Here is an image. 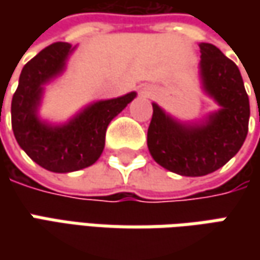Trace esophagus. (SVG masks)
<instances>
[{"label":"esophagus","mask_w":260,"mask_h":260,"mask_svg":"<svg viewBox=\"0 0 260 260\" xmlns=\"http://www.w3.org/2000/svg\"><path fill=\"white\" fill-rule=\"evenodd\" d=\"M142 94H143V95H147V96H149V95L152 94V92H150V91H149L147 88H143V89H142Z\"/></svg>","instance_id":"obj_1"}]
</instances>
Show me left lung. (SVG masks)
I'll return each instance as SVG.
<instances>
[{
    "label": "left lung",
    "instance_id": "8db88e82",
    "mask_svg": "<svg viewBox=\"0 0 260 260\" xmlns=\"http://www.w3.org/2000/svg\"><path fill=\"white\" fill-rule=\"evenodd\" d=\"M200 50L203 88L220 110L200 124H186L153 103L147 130L152 157L182 176H204L224 166L240 150L249 130V96L237 65L214 45L201 43Z\"/></svg>",
    "mask_w": 260,
    "mask_h": 260
}]
</instances>
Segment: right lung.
<instances>
[{
	"label": "right lung",
	"instance_id": "obj_1",
	"mask_svg": "<svg viewBox=\"0 0 260 260\" xmlns=\"http://www.w3.org/2000/svg\"><path fill=\"white\" fill-rule=\"evenodd\" d=\"M75 47L56 42L28 60L21 71L11 101V124L15 140L37 165L50 172L66 174L88 168L104 150L105 132L136 92L88 105L72 120L52 125L37 117L43 86L65 71L66 60Z\"/></svg>",
	"mask_w": 260,
	"mask_h": 260
}]
</instances>
